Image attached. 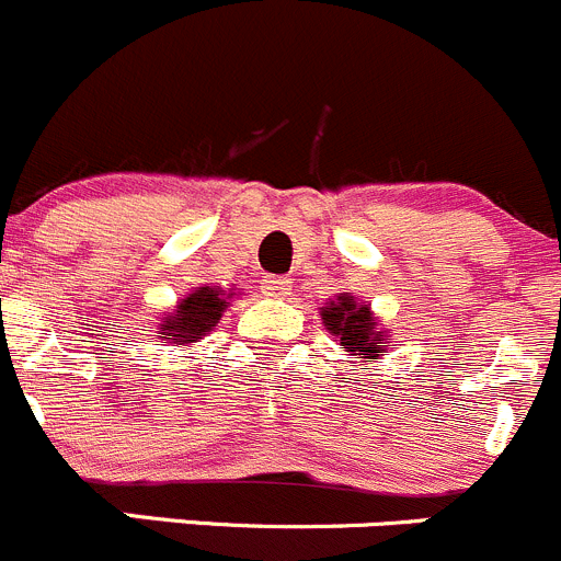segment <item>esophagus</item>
<instances>
[{"mask_svg": "<svg viewBox=\"0 0 561 561\" xmlns=\"http://www.w3.org/2000/svg\"><path fill=\"white\" fill-rule=\"evenodd\" d=\"M262 291H264V297H270V299H288V294H291V280L273 275V278H267L262 283Z\"/></svg>", "mask_w": 561, "mask_h": 561, "instance_id": "1", "label": "esophagus"}]
</instances>
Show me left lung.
Returning a JSON list of instances; mask_svg holds the SVG:
<instances>
[{
    "label": "left lung",
    "mask_w": 561,
    "mask_h": 561,
    "mask_svg": "<svg viewBox=\"0 0 561 561\" xmlns=\"http://www.w3.org/2000/svg\"><path fill=\"white\" fill-rule=\"evenodd\" d=\"M319 316L324 330L337 337L343 352L357 357L363 365L381 359L387 343L392 341L385 327H379V316L370 310V305L359 302L352 291L335 294V299L321 305Z\"/></svg>",
    "instance_id": "left-lung-1"
}]
</instances>
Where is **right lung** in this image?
I'll return each instance as SVG.
<instances>
[{
  "instance_id": "obj_1",
  "label": "right lung",
  "mask_w": 561,
  "mask_h": 561,
  "mask_svg": "<svg viewBox=\"0 0 561 561\" xmlns=\"http://www.w3.org/2000/svg\"><path fill=\"white\" fill-rule=\"evenodd\" d=\"M231 299H234V288L226 291V288L209 286V283L196 286L191 294L176 299L174 308L158 316V324H154L158 335L154 337L160 341V346H196L220 324Z\"/></svg>"
}]
</instances>
